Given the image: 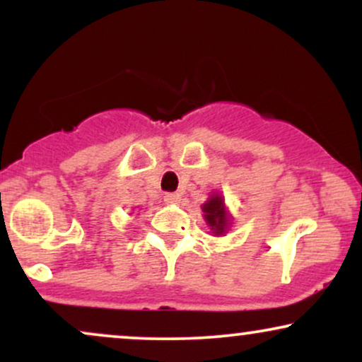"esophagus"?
Wrapping results in <instances>:
<instances>
[{
    "mask_svg": "<svg viewBox=\"0 0 362 362\" xmlns=\"http://www.w3.org/2000/svg\"><path fill=\"white\" fill-rule=\"evenodd\" d=\"M178 201H180V194L178 192L165 194V202H168V204H177Z\"/></svg>",
    "mask_w": 362,
    "mask_h": 362,
    "instance_id": "esophagus-1",
    "label": "esophagus"
}]
</instances>
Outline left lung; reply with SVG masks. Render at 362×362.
I'll return each instance as SVG.
<instances>
[{
    "mask_svg": "<svg viewBox=\"0 0 362 362\" xmlns=\"http://www.w3.org/2000/svg\"><path fill=\"white\" fill-rule=\"evenodd\" d=\"M202 211H204V218L207 224L211 226V230H213L216 235H223L224 230L228 228V218L226 213H224L223 197H219V195H211L209 201L202 206Z\"/></svg>",
    "mask_w": 362,
    "mask_h": 362,
    "instance_id": "obj_1",
    "label": "left lung"
}]
</instances>
